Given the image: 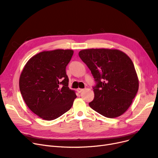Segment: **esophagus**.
Listing matches in <instances>:
<instances>
[{"label":"esophagus","instance_id":"1","mask_svg":"<svg viewBox=\"0 0 158 158\" xmlns=\"http://www.w3.org/2000/svg\"><path fill=\"white\" fill-rule=\"evenodd\" d=\"M84 89H82V88H78L77 89V91H78V93H81L82 92H83Z\"/></svg>","mask_w":158,"mask_h":158}]
</instances>
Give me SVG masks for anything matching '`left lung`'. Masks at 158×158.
Wrapping results in <instances>:
<instances>
[{"label": "left lung", "instance_id": "obj_1", "mask_svg": "<svg viewBox=\"0 0 158 158\" xmlns=\"http://www.w3.org/2000/svg\"><path fill=\"white\" fill-rule=\"evenodd\" d=\"M79 56L97 82L89 107L107 118L122 115L131 106L139 87L130 57L120 50L104 48L84 49Z\"/></svg>", "mask_w": 158, "mask_h": 158}]
</instances>
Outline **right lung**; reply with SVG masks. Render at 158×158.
Instances as JSON below:
<instances>
[{
    "mask_svg": "<svg viewBox=\"0 0 158 158\" xmlns=\"http://www.w3.org/2000/svg\"><path fill=\"white\" fill-rule=\"evenodd\" d=\"M74 53L70 49L43 51L27 62L19 86L27 106L38 117L51 121L72 107L76 95L69 88L66 67Z\"/></svg>",
    "mask_w": 158,
    "mask_h": 158,
    "instance_id": "1",
    "label": "right lung"
}]
</instances>
